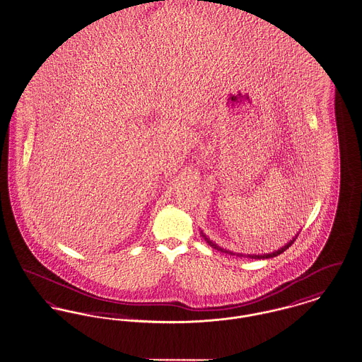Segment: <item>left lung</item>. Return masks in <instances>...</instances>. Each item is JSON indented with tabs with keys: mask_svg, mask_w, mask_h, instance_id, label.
<instances>
[{
	"mask_svg": "<svg viewBox=\"0 0 362 362\" xmlns=\"http://www.w3.org/2000/svg\"><path fill=\"white\" fill-rule=\"evenodd\" d=\"M203 238H204V240H207V243H209V244H210L211 247H214V248H217V250H221V251H223L222 248H219V247H217V245H216V244H214L213 241L209 240V239H207V238H206L204 235H203ZM296 238H298V236H296ZM296 238H295V239H296ZM295 239H292V240L289 241L287 245H284L283 248H280L279 251H276V252H273V254H266V255H252V257H251V255H248V257H250V258H257V259H258V258L261 259V258H273V257H277V255H280L281 252H284V251H286V250H287L288 247H291V244H293V241H295ZM225 252H226V251H225ZM230 254H232V252H230Z\"/></svg>",
	"mask_w": 362,
	"mask_h": 362,
	"instance_id": "obj_1",
	"label": "left lung"
}]
</instances>
